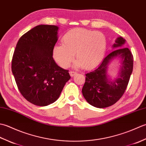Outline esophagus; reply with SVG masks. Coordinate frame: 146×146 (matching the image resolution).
<instances>
[{"label": "esophagus", "mask_w": 146, "mask_h": 146, "mask_svg": "<svg viewBox=\"0 0 146 146\" xmlns=\"http://www.w3.org/2000/svg\"><path fill=\"white\" fill-rule=\"evenodd\" d=\"M76 73L75 72V71H70V76L71 77H73V76H74L75 75H76Z\"/></svg>", "instance_id": "1"}]
</instances>
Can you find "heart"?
Segmentation results:
<instances>
[{"label":"heart","mask_w":146,"mask_h":146,"mask_svg":"<svg viewBox=\"0 0 146 146\" xmlns=\"http://www.w3.org/2000/svg\"><path fill=\"white\" fill-rule=\"evenodd\" d=\"M63 44L54 46L52 55L62 68L70 66L75 56L74 67L91 70L103 60L107 49V39L103 33L75 28L67 32L62 38Z\"/></svg>","instance_id":"heart-1"}]
</instances>
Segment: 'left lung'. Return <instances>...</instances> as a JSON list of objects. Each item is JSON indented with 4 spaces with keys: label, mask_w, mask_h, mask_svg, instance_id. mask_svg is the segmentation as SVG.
<instances>
[{
    "label": "left lung",
    "mask_w": 146,
    "mask_h": 146,
    "mask_svg": "<svg viewBox=\"0 0 146 146\" xmlns=\"http://www.w3.org/2000/svg\"><path fill=\"white\" fill-rule=\"evenodd\" d=\"M125 40L119 37L112 48L122 46ZM115 58H119L121 66L116 78L107 74L108 65ZM133 56L127 48L116 49L105 57L94 70L86 74L82 94L89 104L97 108H105L115 104L124 94L133 70Z\"/></svg>",
    "instance_id": "left-lung-1"
}]
</instances>
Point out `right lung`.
<instances>
[{"mask_svg": "<svg viewBox=\"0 0 146 146\" xmlns=\"http://www.w3.org/2000/svg\"><path fill=\"white\" fill-rule=\"evenodd\" d=\"M58 29L53 25L35 27L21 36L12 57V71L19 90L38 106L56 101L71 78L68 70L59 66L52 58Z\"/></svg>", "mask_w": 146, "mask_h": 146, "instance_id": "right-lung-1", "label": "right lung"}]
</instances>
